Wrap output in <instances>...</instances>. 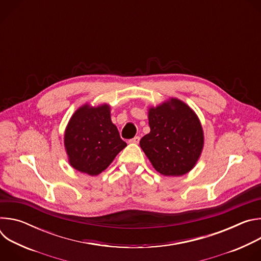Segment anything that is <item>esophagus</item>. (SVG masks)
<instances>
[{"label":"esophagus","mask_w":261,"mask_h":261,"mask_svg":"<svg viewBox=\"0 0 261 261\" xmlns=\"http://www.w3.org/2000/svg\"><path fill=\"white\" fill-rule=\"evenodd\" d=\"M139 139H140V138H139V136H135L134 138L130 139V140H129V142H130V143H134V144H137V143L139 142Z\"/></svg>","instance_id":"1"}]
</instances>
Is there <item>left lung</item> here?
<instances>
[{"instance_id": "left-lung-1", "label": "left lung", "mask_w": 261, "mask_h": 261, "mask_svg": "<svg viewBox=\"0 0 261 261\" xmlns=\"http://www.w3.org/2000/svg\"><path fill=\"white\" fill-rule=\"evenodd\" d=\"M150 133L140 147L153 167L165 176H180L197 164L204 134L195 111L184 101L170 97L147 109Z\"/></svg>"}]
</instances>
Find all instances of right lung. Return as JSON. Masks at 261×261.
Masks as SVG:
<instances>
[{
  "label": "right lung",
  "mask_w": 261,
  "mask_h": 261,
  "mask_svg": "<svg viewBox=\"0 0 261 261\" xmlns=\"http://www.w3.org/2000/svg\"><path fill=\"white\" fill-rule=\"evenodd\" d=\"M110 105L85 103L74 113L65 129L64 147L70 166L89 175H98L127 146L111 122Z\"/></svg>",
  "instance_id": "obj_1"
}]
</instances>
